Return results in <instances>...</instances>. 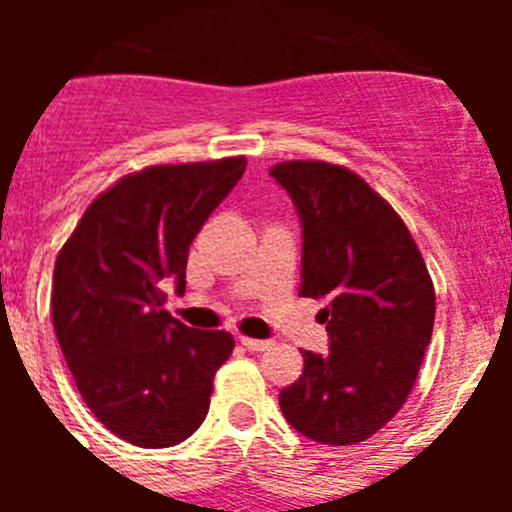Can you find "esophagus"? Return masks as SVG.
I'll return each mask as SVG.
<instances>
[{
  "instance_id": "esophagus-1",
  "label": "esophagus",
  "mask_w": 512,
  "mask_h": 512,
  "mask_svg": "<svg viewBox=\"0 0 512 512\" xmlns=\"http://www.w3.org/2000/svg\"><path fill=\"white\" fill-rule=\"evenodd\" d=\"M241 343L248 348V351H266V348L274 346L271 341H261V338H241Z\"/></svg>"
}]
</instances>
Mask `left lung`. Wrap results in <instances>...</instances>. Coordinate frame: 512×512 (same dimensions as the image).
Segmentation results:
<instances>
[{
	"instance_id": "1",
	"label": "left lung",
	"mask_w": 512,
	"mask_h": 512,
	"mask_svg": "<svg viewBox=\"0 0 512 512\" xmlns=\"http://www.w3.org/2000/svg\"><path fill=\"white\" fill-rule=\"evenodd\" d=\"M302 225L300 295L325 300L328 351L279 392L287 423L328 446H351L397 415L433 333L436 295L395 210L343 166L287 161L271 169Z\"/></svg>"
}]
</instances>
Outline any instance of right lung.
Segmentation results:
<instances>
[{
	"mask_svg": "<svg viewBox=\"0 0 512 512\" xmlns=\"http://www.w3.org/2000/svg\"><path fill=\"white\" fill-rule=\"evenodd\" d=\"M246 158L151 166L99 194L53 269V328L99 423L140 449L192 436L235 341L164 310L161 284L187 287V256Z\"/></svg>",
	"mask_w": 512,
	"mask_h": 512,
	"instance_id": "1",
	"label": "right lung"
}]
</instances>
